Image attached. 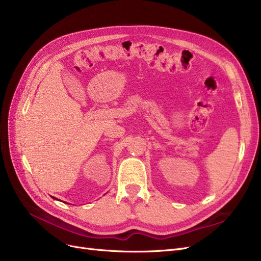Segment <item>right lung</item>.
I'll use <instances>...</instances> for the list:
<instances>
[{
	"mask_svg": "<svg viewBox=\"0 0 261 261\" xmlns=\"http://www.w3.org/2000/svg\"><path fill=\"white\" fill-rule=\"evenodd\" d=\"M53 198H54V199H55V197H53Z\"/></svg>",
	"mask_w": 261,
	"mask_h": 261,
	"instance_id": "add662e5",
	"label": "right lung"
}]
</instances>
